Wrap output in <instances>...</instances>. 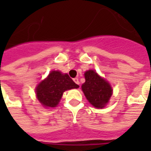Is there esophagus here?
Returning a JSON list of instances; mask_svg holds the SVG:
<instances>
[{
    "label": "esophagus",
    "mask_w": 151,
    "mask_h": 151,
    "mask_svg": "<svg viewBox=\"0 0 151 151\" xmlns=\"http://www.w3.org/2000/svg\"><path fill=\"white\" fill-rule=\"evenodd\" d=\"M73 81H74V82H75L77 85H79V84H80V82H79V80H78V78H73Z\"/></svg>",
    "instance_id": "1"
}]
</instances>
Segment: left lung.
Returning a JSON list of instances; mask_svg holds the SVG:
<instances>
[{"label":"left lung","instance_id":"1","mask_svg":"<svg viewBox=\"0 0 151 151\" xmlns=\"http://www.w3.org/2000/svg\"><path fill=\"white\" fill-rule=\"evenodd\" d=\"M84 75L86 82L82 84V90L86 99L95 108H104L112 95L111 85L95 70L90 69Z\"/></svg>","mask_w":151,"mask_h":151}]
</instances>
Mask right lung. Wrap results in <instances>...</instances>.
Listing matches in <instances>:
<instances>
[{"mask_svg": "<svg viewBox=\"0 0 151 151\" xmlns=\"http://www.w3.org/2000/svg\"><path fill=\"white\" fill-rule=\"evenodd\" d=\"M78 87L79 86L67 73L51 71L47 78L37 86L35 91L38 100L44 108H55L59 104L64 92Z\"/></svg>", "mask_w": 151, "mask_h": 151, "instance_id": "right-lung-1", "label": "right lung"}]
</instances>
